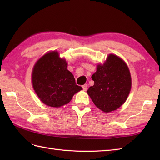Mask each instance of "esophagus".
Returning <instances> with one entry per match:
<instances>
[{"label":"esophagus","mask_w":160,"mask_h":160,"mask_svg":"<svg viewBox=\"0 0 160 160\" xmlns=\"http://www.w3.org/2000/svg\"><path fill=\"white\" fill-rule=\"evenodd\" d=\"M87 84H84V85H82V89H83V90L84 91H87Z\"/></svg>","instance_id":"1"}]
</instances>
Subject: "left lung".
<instances>
[{
  "mask_svg": "<svg viewBox=\"0 0 160 160\" xmlns=\"http://www.w3.org/2000/svg\"><path fill=\"white\" fill-rule=\"evenodd\" d=\"M94 81L87 93L95 105L104 112L116 110L125 102L131 88V78L127 64L113 54L103 65L98 64L91 76Z\"/></svg>",
  "mask_w": 160,
  "mask_h": 160,
  "instance_id": "obj_1",
  "label": "left lung"
}]
</instances>
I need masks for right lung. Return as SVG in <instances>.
Returning a JSON list of instances; mask_svg holds the SVG:
<instances>
[{
    "label": "right lung",
    "mask_w": 160,
    "mask_h": 160,
    "mask_svg": "<svg viewBox=\"0 0 160 160\" xmlns=\"http://www.w3.org/2000/svg\"><path fill=\"white\" fill-rule=\"evenodd\" d=\"M35 92L44 104L60 107L68 104L73 95L82 90L67 69V63L57 52L46 53L37 61L32 71Z\"/></svg>",
    "instance_id": "1"
}]
</instances>
